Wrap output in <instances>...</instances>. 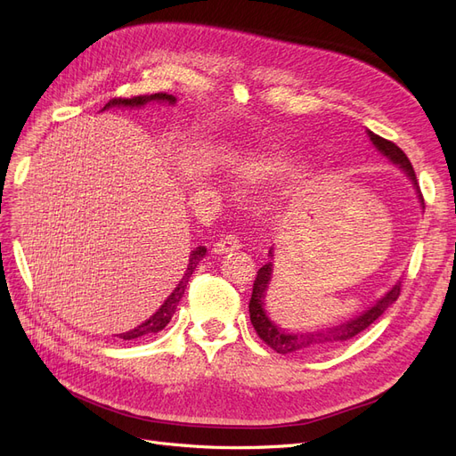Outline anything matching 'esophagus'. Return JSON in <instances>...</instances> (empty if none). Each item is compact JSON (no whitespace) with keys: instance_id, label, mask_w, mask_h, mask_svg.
<instances>
[{"instance_id":"esophagus-1","label":"esophagus","mask_w":456,"mask_h":456,"mask_svg":"<svg viewBox=\"0 0 456 456\" xmlns=\"http://www.w3.org/2000/svg\"><path fill=\"white\" fill-rule=\"evenodd\" d=\"M240 247H241V243H240L238 235L228 232V233H224L223 238L213 245V253H215V255H224V253H230V250L240 248Z\"/></svg>"}]
</instances>
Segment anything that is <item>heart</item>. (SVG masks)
<instances>
[{
    "mask_svg": "<svg viewBox=\"0 0 456 456\" xmlns=\"http://www.w3.org/2000/svg\"><path fill=\"white\" fill-rule=\"evenodd\" d=\"M294 164L290 160H268L262 164H250L245 169H241V177L250 179V177H258L264 174H282V171H290Z\"/></svg>",
    "mask_w": 456,
    "mask_h": 456,
    "instance_id": "1",
    "label": "heart"
}]
</instances>
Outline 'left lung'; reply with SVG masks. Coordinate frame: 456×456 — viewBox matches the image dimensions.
<instances>
[{"label":"left lung","mask_w":456,"mask_h":456,"mask_svg":"<svg viewBox=\"0 0 456 456\" xmlns=\"http://www.w3.org/2000/svg\"><path fill=\"white\" fill-rule=\"evenodd\" d=\"M368 135L371 139V143L375 145V149L383 152L392 164L400 166L405 171L407 177L411 179V183L417 188L420 203H425V200H422V194H420V188L417 184L415 169H413L410 159L405 156V152L396 143H392V141H388L378 134L368 130ZM270 256H273L272 250H270ZM270 281H272V262L264 264L262 268L256 272V279L253 282V294H250V302H248V313H250V322H253L258 338L279 354L315 353V351L336 347V345L354 338L356 334L362 332V330H366L371 322L378 321L387 311V307H390L398 300L400 290H402V281H398L396 285L381 297V300H378V304H373L368 311L362 313V315H358L356 319H351L339 326L326 328V330H321V332H309V334H287V332H282L281 328H277L264 311V297H265V290H268Z\"/></svg>","instance_id":"left-lung-1"}]
</instances>
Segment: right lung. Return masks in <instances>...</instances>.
I'll use <instances>...</instances> for the list:
<instances>
[{
    "label": "right lung",
    "mask_w": 456,
    "mask_h": 456,
    "mask_svg": "<svg viewBox=\"0 0 456 456\" xmlns=\"http://www.w3.org/2000/svg\"><path fill=\"white\" fill-rule=\"evenodd\" d=\"M147 102H169V103H175V98L169 96V94L166 92H159V94H151V96H134V98H113L109 100L105 103L103 109L107 107H141L145 105ZM208 248L206 247H196L192 253H191V258H188V268L183 275V279L179 281V285L175 287V290L171 292L167 296V300L160 305V309L154 313V315L151 319H147L145 322H141L137 328L130 330V332L126 334H120L118 338L120 339H135V338H143V336H151V334H156L160 332V330H164L167 326V322L171 321V317H174V313L181 302V297L184 294V289H186V282L188 279H191L192 272L196 270L198 262L206 256Z\"/></svg>",
    "instance_id": "obj_1"
}]
</instances>
